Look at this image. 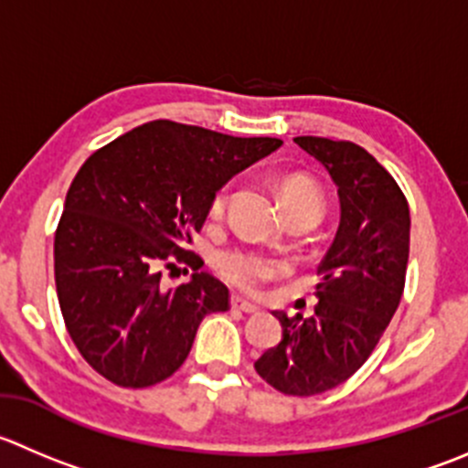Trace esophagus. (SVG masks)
Instances as JSON below:
<instances>
[{"mask_svg":"<svg viewBox=\"0 0 468 468\" xmlns=\"http://www.w3.org/2000/svg\"><path fill=\"white\" fill-rule=\"evenodd\" d=\"M230 308H233V311H242V313H258L256 303L247 302V299H242L239 294H233V297H230Z\"/></svg>","mask_w":468,"mask_h":468,"instance_id":"obj_1","label":"esophagus"}]
</instances>
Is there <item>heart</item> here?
<instances>
[{"label": "heart", "instance_id": "obj_1", "mask_svg": "<svg viewBox=\"0 0 468 468\" xmlns=\"http://www.w3.org/2000/svg\"><path fill=\"white\" fill-rule=\"evenodd\" d=\"M281 203H283L285 215L290 212H308L320 219L322 215V194L317 192L315 185L306 178H288L283 180L279 189ZM230 198V187H221L219 192L212 197L210 215L219 217L226 210V203ZM215 270L221 279L233 288L244 290V292H253L262 281L271 279L279 274V262L274 258H267L262 253L249 251V249H226V251L217 253Z\"/></svg>", "mask_w": 468, "mask_h": 468}]
</instances>
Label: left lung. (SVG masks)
Segmentation results:
<instances>
[{
  "mask_svg": "<svg viewBox=\"0 0 468 468\" xmlns=\"http://www.w3.org/2000/svg\"><path fill=\"white\" fill-rule=\"evenodd\" d=\"M338 189L340 221L317 267L315 315H274L281 343L256 361V373L285 396H317L349 379L391 322L410 261V206L387 169L352 142L294 139Z\"/></svg>",
  "mask_w": 468,
  "mask_h": 468,
  "instance_id": "left-lung-1",
  "label": "left lung"
}]
</instances>
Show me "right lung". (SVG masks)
I'll return each instance as SVG.
<instances>
[{
  "label": "right lung",
  "instance_id": "right-lung-1",
  "mask_svg": "<svg viewBox=\"0 0 468 468\" xmlns=\"http://www.w3.org/2000/svg\"><path fill=\"white\" fill-rule=\"evenodd\" d=\"M281 139L229 137L151 121L95 151L66 194L54 235V281L68 334L86 364L125 388L165 382L187 359L229 288L185 251L212 197ZM187 261L189 284L162 291L161 267Z\"/></svg>",
  "mask_w": 468,
  "mask_h": 468
}]
</instances>
